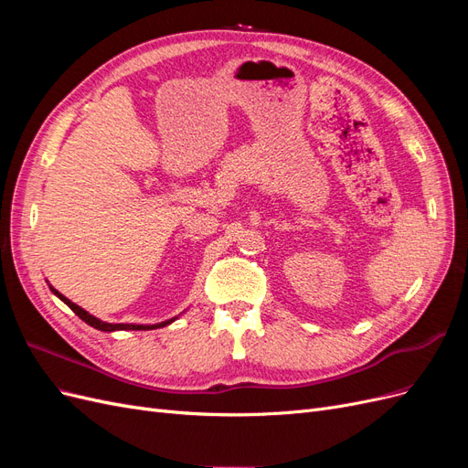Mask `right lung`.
<instances>
[{
    "label": "right lung",
    "instance_id": "obj_1",
    "mask_svg": "<svg viewBox=\"0 0 468 468\" xmlns=\"http://www.w3.org/2000/svg\"><path fill=\"white\" fill-rule=\"evenodd\" d=\"M50 291H52L56 296H58V299H62L69 308H72L74 313H76L83 322H88L90 325H93V328L103 330V332H115V330H154V328H162V325H167V324H172L174 320H177V316H176V318H172V320H165V322H160V324H152V325H143V324H107V322H101L99 318L91 316L90 313H86V310H83L81 306H78V304H74V303H69L64 294H60L58 291L52 289V285H50Z\"/></svg>",
    "mask_w": 468,
    "mask_h": 468
}]
</instances>
